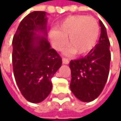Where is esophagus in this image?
<instances>
[{
	"label": "esophagus",
	"mask_w": 121,
	"mask_h": 121,
	"mask_svg": "<svg viewBox=\"0 0 121 121\" xmlns=\"http://www.w3.org/2000/svg\"><path fill=\"white\" fill-rule=\"evenodd\" d=\"M69 60L68 59H67V58H65V57H64L63 59H62V63H63L64 64H69Z\"/></svg>",
	"instance_id": "esophagus-1"
}]
</instances>
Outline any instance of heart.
Here are the masks:
<instances>
[{
  "instance_id": "heart-1",
  "label": "heart",
  "mask_w": 121,
  "mask_h": 121,
  "mask_svg": "<svg viewBox=\"0 0 121 121\" xmlns=\"http://www.w3.org/2000/svg\"><path fill=\"white\" fill-rule=\"evenodd\" d=\"M50 32L54 48L61 51L67 44L69 51L79 55L89 53L95 47L100 35L99 26L93 17L84 15L70 16Z\"/></svg>"
}]
</instances>
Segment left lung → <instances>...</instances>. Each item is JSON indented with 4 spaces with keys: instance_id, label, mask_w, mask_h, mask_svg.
Wrapping results in <instances>:
<instances>
[{
    "instance_id": "8db88e82",
    "label": "left lung",
    "mask_w": 121,
    "mask_h": 121,
    "mask_svg": "<svg viewBox=\"0 0 121 121\" xmlns=\"http://www.w3.org/2000/svg\"><path fill=\"white\" fill-rule=\"evenodd\" d=\"M101 35L99 43L86 56L70 62V89L79 100L89 102L102 92L109 74L110 42L105 26L99 21Z\"/></svg>"
}]
</instances>
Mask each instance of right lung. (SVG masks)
<instances>
[{
	"label": "right lung",
	"instance_id": "right-lung-1",
	"mask_svg": "<svg viewBox=\"0 0 121 121\" xmlns=\"http://www.w3.org/2000/svg\"><path fill=\"white\" fill-rule=\"evenodd\" d=\"M46 12L34 11L19 23L13 39L12 62L16 82L22 95L39 103L52 89L51 78L62 60L47 39Z\"/></svg>",
	"mask_w": 121,
	"mask_h": 121
}]
</instances>
